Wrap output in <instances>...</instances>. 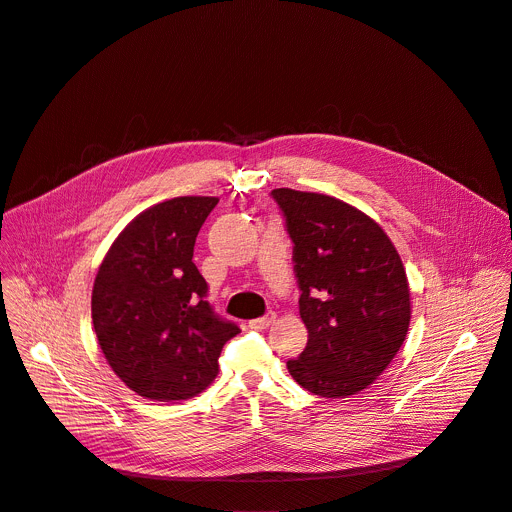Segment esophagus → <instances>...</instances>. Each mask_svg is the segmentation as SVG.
<instances>
[{
  "label": "esophagus",
  "instance_id": "obj_1",
  "mask_svg": "<svg viewBox=\"0 0 512 512\" xmlns=\"http://www.w3.org/2000/svg\"><path fill=\"white\" fill-rule=\"evenodd\" d=\"M275 319H277V315L271 311V313H267V315H263V317L251 319V321H249V325H251L253 329H267L269 325H273V323H275Z\"/></svg>",
  "mask_w": 512,
  "mask_h": 512
}]
</instances>
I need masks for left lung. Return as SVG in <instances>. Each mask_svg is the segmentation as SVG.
Returning a JSON list of instances; mask_svg holds the SVG:
<instances>
[{
    "instance_id": "obj_1",
    "label": "left lung",
    "mask_w": 512,
    "mask_h": 512,
    "mask_svg": "<svg viewBox=\"0 0 512 512\" xmlns=\"http://www.w3.org/2000/svg\"><path fill=\"white\" fill-rule=\"evenodd\" d=\"M293 241L307 346L291 378L321 398L366 390L400 352L412 317L404 263L384 229L335 197L275 189Z\"/></svg>"
}]
</instances>
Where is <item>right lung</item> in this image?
<instances>
[{"instance_id":"1","label":"right lung","mask_w":512,"mask_h":512,"mask_svg":"<svg viewBox=\"0 0 512 512\" xmlns=\"http://www.w3.org/2000/svg\"><path fill=\"white\" fill-rule=\"evenodd\" d=\"M217 197H177L136 215L104 255L92 323L112 372L138 396L187 400L219 374L223 346L241 329L215 315L193 263Z\"/></svg>"}]
</instances>
